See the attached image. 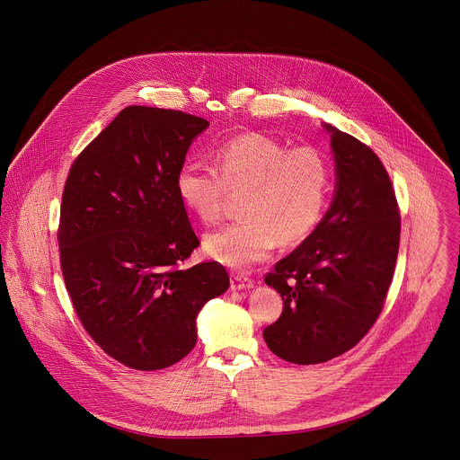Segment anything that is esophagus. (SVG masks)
<instances>
[{
    "label": "esophagus",
    "mask_w": 460,
    "mask_h": 460,
    "mask_svg": "<svg viewBox=\"0 0 460 460\" xmlns=\"http://www.w3.org/2000/svg\"><path fill=\"white\" fill-rule=\"evenodd\" d=\"M253 286V279L252 278H248L246 274H243V272H233V276H231V289H248V288H252Z\"/></svg>",
    "instance_id": "esophagus-1"
}]
</instances>
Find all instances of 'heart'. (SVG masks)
<instances>
[{
	"instance_id": "1",
	"label": "heart",
	"mask_w": 460,
	"mask_h": 460,
	"mask_svg": "<svg viewBox=\"0 0 460 460\" xmlns=\"http://www.w3.org/2000/svg\"><path fill=\"white\" fill-rule=\"evenodd\" d=\"M181 201L201 222L219 220L231 193H241L240 219L205 238L207 253L229 267L263 261L276 243L305 240L319 226L332 190V165L315 146L289 148L259 132L222 143L216 165L186 160L175 177Z\"/></svg>"
}]
</instances>
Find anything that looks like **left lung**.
I'll return each mask as SVG.
<instances>
[{"label": "left lung", "instance_id": "1", "mask_svg": "<svg viewBox=\"0 0 460 460\" xmlns=\"http://www.w3.org/2000/svg\"><path fill=\"white\" fill-rule=\"evenodd\" d=\"M326 129L338 175L334 201L314 233L263 278L285 302L263 340L300 366L328 362L369 332L400 244V208L383 162L357 137Z\"/></svg>", "mask_w": 460, "mask_h": 460}]
</instances>
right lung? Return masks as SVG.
Wrapping results in <instances>:
<instances>
[{"instance_id":"right-lung-1","label":"right lung","mask_w":460,"mask_h":460,"mask_svg":"<svg viewBox=\"0 0 460 460\" xmlns=\"http://www.w3.org/2000/svg\"><path fill=\"white\" fill-rule=\"evenodd\" d=\"M207 128L181 110L131 105L66 175L57 234L66 291L93 341L131 369L184 358L199 308L229 288L219 262L182 265L199 240L175 177Z\"/></svg>"}]
</instances>
